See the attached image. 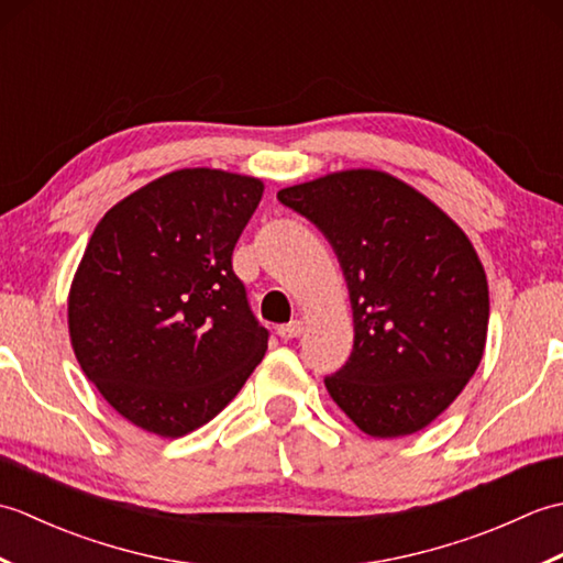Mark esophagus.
<instances>
[{
	"label": "esophagus",
	"mask_w": 563,
	"mask_h": 563,
	"mask_svg": "<svg viewBox=\"0 0 563 563\" xmlns=\"http://www.w3.org/2000/svg\"><path fill=\"white\" fill-rule=\"evenodd\" d=\"M302 331H305V321L295 319V321H290V324H283V327L278 329V336L285 339V341H290V339L302 336Z\"/></svg>",
	"instance_id": "34e87169"
}]
</instances>
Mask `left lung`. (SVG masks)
<instances>
[{
  "label": "left lung",
  "instance_id": "obj_1",
  "mask_svg": "<svg viewBox=\"0 0 563 563\" xmlns=\"http://www.w3.org/2000/svg\"><path fill=\"white\" fill-rule=\"evenodd\" d=\"M329 239L353 309V353L327 391L373 438L430 426L479 367L488 283L470 236L401 178L343 169L278 190Z\"/></svg>",
  "mask_w": 563,
  "mask_h": 563
}]
</instances>
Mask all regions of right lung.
Here are the masks:
<instances>
[{"label":"right lung","mask_w":563,"mask_h":563,"mask_svg":"<svg viewBox=\"0 0 563 563\" xmlns=\"http://www.w3.org/2000/svg\"><path fill=\"white\" fill-rule=\"evenodd\" d=\"M263 181L176 169L103 214L67 295L71 351L125 421L181 438L212 421L268 349L232 271Z\"/></svg>","instance_id":"obj_1"}]
</instances>
